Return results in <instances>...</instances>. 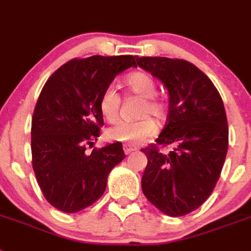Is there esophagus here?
Listing matches in <instances>:
<instances>
[{"label":"esophagus","instance_id":"1","mask_svg":"<svg viewBox=\"0 0 251 251\" xmlns=\"http://www.w3.org/2000/svg\"><path fill=\"white\" fill-rule=\"evenodd\" d=\"M138 151L135 147H131V145H127V144L124 145V151H125V154H130V153H132V151Z\"/></svg>","mask_w":251,"mask_h":251}]
</instances>
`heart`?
<instances>
[{"mask_svg": "<svg viewBox=\"0 0 251 251\" xmlns=\"http://www.w3.org/2000/svg\"><path fill=\"white\" fill-rule=\"evenodd\" d=\"M124 84L130 93L143 98L139 107L138 116H143L136 121H120L106 131V136L111 142L127 145H138L148 140L157 132V122L147 115L157 119H165L167 104L163 100L154 96L157 93V83L149 74L135 71L124 79ZM121 98L115 86L109 85L103 90L100 97V111L107 121H115L119 117Z\"/></svg>", "mask_w": 251, "mask_h": 251, "instance_id": "heart-1", "label": "heart"}]
</instances>
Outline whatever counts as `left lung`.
Segmentation results:
<instances>
[{"mask_svg":"<svg viewBox=\"0 0 251 251\" xmlns=\"http://www.w3.org/2000/svg\"><path fill=\"white\" fill-rule=\"evenodd\" d=\"M136 62L167 88V124L155 142L174 145L167 154L155 144L142 149L148 158L143 193L167 216H185L209 198L226 159L228 125L222 98L209 77L189 61L136 57Z\"/></svg>","mask_w":251,"mask_h":251,"instance_id":"obj_1","label":"left lung"}]
</instances>
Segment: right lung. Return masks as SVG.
Segmentation results:
<instances>
[{
	"label": "right lung",
	"instance_id": "obj_1",
	"mask_svg": "<svg viewBox=\"0 0 251 251\" xmlns=\"http://www.w3.org/2000/svg\"><path fill=\"white\" fill-rule=\"evenodd\" d=\"M134 56L74 58L44 84L31 119V155L38 185L50 205L76 213L106 190L113 167L125 158L121 143L86 151L100 136V97Z\"/></svg>",
	"mask_w": 251,
	"mask_h": 251
}]
</instances>
